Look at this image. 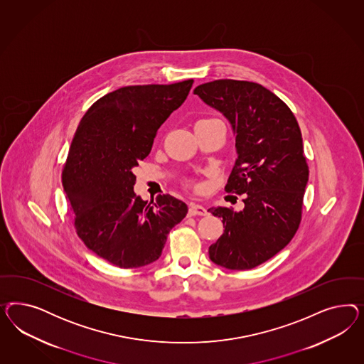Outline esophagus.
Segmentation results:
<instances>
[{
    "mask_svg": "<svg viewBox=\"0 0 364 364\" xmlns=\"http://www.w3.org/2000/svg\"><path fill=\"white\" fill-rule=\"evenodd\" d=\"M207 213H208V210H205L203 205L195 204V203H192L189 205V210H188L189 216H205Z\"/></svg>",
    "mask_w": 364,
    "mask_h": 364,
    "instance_id": "34e87169",
    "label": "esophagus"
}]
</instances>
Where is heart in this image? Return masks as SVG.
Returning a JSON list of instances; mask_svg holds the SVG:
<instances>
[{
  "instance_id": "1",
  "label": "heart",
  "mask_w": 364,
  "mask_h": 364,
  "mask_svg": "<svg viewBox=\"0 0 364 364\" xmlns=\"http://www.w3.org/2000/svg\"><path fill=\"white\" fill-rule=\"evenodd\" d=\"M205 120H213V119H205Z\"/></svg>"
}]
</instances>
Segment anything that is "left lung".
Returning <instances> with one entry per match:
<instances>
[{
    "mask_svg": "<svg viewBox=\"0 0 364 364\" xmlns=\"http://www.w3.org/2000/svg\"><path fill=\"white\" fill-rule=\"evenodd\" d=\"M231 122L237 159L225 192L244 195V208H210L224 232L210 247V259L244 271L280 252L301 220L309 166L294 113L271 90L239 80H215L193 90Z\"/></svg>",
    "mask_w": 364,
    "mask_h": 364,
    "instance_id": "obj_1",
    "label": "left lung"
}]
</instances>
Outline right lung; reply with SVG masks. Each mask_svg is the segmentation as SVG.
<instances>
[{
	"label": "right lung",
	"instance_id": "add662e5",
	"mask_svg": "<svg viewBox=\"0 0 364 364\" xmlns=\"http://www.w3.org/2000/svg\"><path fill=\"white\" fill-rule=\"evenodd\" d=\"M193 80L169 85H132L97 100L70 144L63 186L78 237L120 268L156 262L169 231L187 215L171 195L151 203L136 196L133 168L152 149L156 133L187 99Z\"/></svg>",
	"mask_w": 364,
	"mask_h": 364
}]
</instances>
